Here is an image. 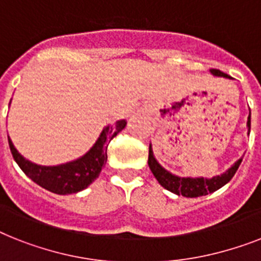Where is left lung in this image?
I'll use <instances>...</instances> for the list:
<instances>
[{
	"mask_svg": "<svg viewBox=\"0 0 261 261\" xmlns=\"http://www.w3.org/2000/svg\"><path fill=\"white\" fill-rule=\"evenodd\" d=\"M211 72L215 76L219 77H226V79H232L229 75H226L224 72L219 71V69H211ZM248 134L251 130V112L248 116ZM243 158L236 161L232 166L222 173L221 175H216L213 178H204V177H198V178H190V177H178V175L171 174L170 171H167L166 169L161 166L158 164V161L155 160V156L152 154L151 145L149 147V167L156 181L160 182L161 186H164L165 189L169 192L174 193L177 196H184V197H200V196H206L209 193H213L216 190H219L220 188L228 184L232 179L234 174H236L237 169L240 166Z\"/></svg>",
	"mask_w": 261,
	"mask_h": 261,
	"instance_id": "8db88e82",
	"label": "left lung"
}]
</instances>
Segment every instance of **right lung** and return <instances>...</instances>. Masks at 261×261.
I'll list each match as a JSON object with an SVG mask.
<instances>
[{"label": "right lung", "instance_id": "add662e5", "mask_svg": "<svg viewBox=\"0 0 261 261\" xmlns=\"http://www.w3.org/2000/svg\"><path fill=\"white\" fill-rule=\"evenodd\" d=\"M126 120H118L115 124L106 126L88 152L75 161L57 166H41L25 160L9 141V147L20 169L33 182L56 194H72L86 189L99 177L101 167L107 162V147L114 137L126 127Z\"/></svg>", "mask_w": 261, "mask_h": 261}]
</instances>
